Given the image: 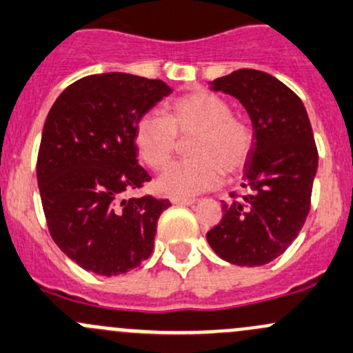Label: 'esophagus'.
I'll list each match as a JSON object with an SVG mask.
<instances>
[{"mask_svg": "<svg viewBox=\"0 0 353 353\" xmlns=\"http://www.w3.org/2000/svg\"><path fill=\"white\" fill-rule=\"evenodd\" d=\"M170 203L172 205H194L196 199H189V198H170Z\"/></svg>", "mask_w": 353, "mask_h": 353, "instance_id": "34e87169", "label": "esophagus"}]
</instances>
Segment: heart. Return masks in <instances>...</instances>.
<instances>
[{
    "label": "heart",
    "mask_w": 353,
    "mask_h": 353,
    "mask_svg": "<svg viewBox=\"0 0 353 353\" xmlns=\"http://www.w3.org/2000/svg\"><path fill=\"white\" fill-rule=\"evenodd\" d=\"M177 135L191 137V161L172 162L157 179L164 194L191 198L214 189L221 174L240 172L254 148V132L220 94L205 89L188 92L167 105V117L145 113L135 127V145L152 169L164 167L177 147Z\"/></svg>",
    "instance_id": "1"
}]
</instances>
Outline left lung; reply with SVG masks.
Returning <instances> with one entry per match:
<instances>
[{
	"label": "left lung",
	"mask_w": 353,
	"mask_h": 353,
	"mask_svg": "<svg viewBox=\"0 0 353 353\" xmlns=\"http://www.w3.org/2000/svg\"><path fill=\"white\" fill-rule=\"evenodd\" d=\"M242 103L254 128L240 201L223 203V218L206 233L214 254L235 265L272 262L301 232L310 213L318 150L303 101L270 74L239 69L211 81Z\"/></svg>",
	"instance_id": "left-lung-1"
}]
</instances>
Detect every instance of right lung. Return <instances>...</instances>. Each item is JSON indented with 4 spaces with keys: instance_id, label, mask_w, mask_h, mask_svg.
<instances>
[{
    "instance_id": "right-lung-1",
    "label": "right lung",
    "mask_w": 353,
    "mask_h": 353,
    "mask_svg": "<svg viewBox=\"0 0 353 353\" xmlns=\"http://www.w3.org/2000/svg\"><path fill=\"white\" fill-rule=\"evenodd\" d=\"M172 92L164 81L92 74L61 92L47 114L37 181L49 232L70 261L118 276L150 257L169 199L125 198L150 176L139 165L137 121Z\"/></svg>"
}]
</instances>
